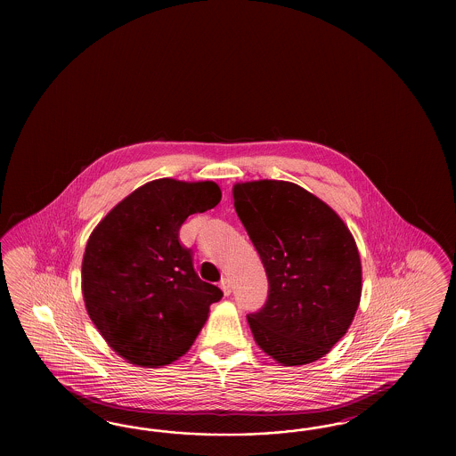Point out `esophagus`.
Instances as JSON below:
<instances>
[{"label":"esophagus","mask_w":456,"mask_h":456,"mask_svg":"<svg viewBox=\"0 0 456 456\" xmlns=\"http://www.w3.org/2000/svg\"><path fill=\"white\" fill-rule=\"evenodd\" d=\"M221 289L225 296H229V294H231V282H229V279H227V277H222Z\"/></svg>","instance_id":"obj_1"}]
</instances>
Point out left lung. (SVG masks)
Masks as SVG:
<instances>
[{
  "label": "left lung",
  "instance_id": "1",
  "mask_svg": "<svg viewBox=\"0 0 456 456\" xmlns=\"http://www.w3.org/2000/svg\"><path fill=\"white\" fill-rule=\"evenodd\" d=\"M234 208L269 279L263 309L248 314L254 341L281 366L331 351L361 301V259L345 221L286 180L237 182Z\"/></svg>",
  "mask_w": 456,
  "mask_h": 456
}]
</instances>
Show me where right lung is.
<instances>
[{"label":"right lung","instance_id":"1","mask_svg":"<svg viewBox=\"0 0 456 456\" xmlns=\"http://www.w3.org/2000/svg\"><path fill=\"white\" fill-rule=\"evenodd\" d=\"M212 182L157 179L138 187L98 222L82 261L85 307L111 349L140 368L183 356L222 299L193 271L182 248L185 219L221 202Z\"/></svg>","mask_w":456,"mask_h":456}]
</instances>
